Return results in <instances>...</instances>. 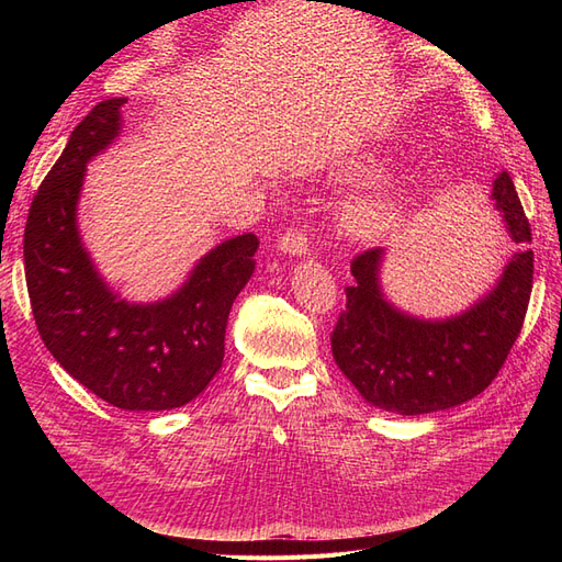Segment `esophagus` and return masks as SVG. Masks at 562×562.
I'll list each match as a JSON object with an SVG mask.
<instances>
[{"label":"esophagus","instance_id":"esophagus-1","mask_svg":"<svg viewBox=\"0 0 562 562\" xmlns=\"http://www.w3.org/2000/svg\"><path fill=\"white\" fill-rule=\"evenodd\" d=\"M279 250L288 252V255H297V258H302V255H307V250H310V234L304 232L302 227H291L281 236Z\"/></svg>","mask_w":562,"mask_h":562}]
</instances>
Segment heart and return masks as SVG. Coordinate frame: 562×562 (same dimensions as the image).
<instances>
[{
	"label": "heart",
	"mask_w": 562,
	"mask_h": 562,
	"mask_svg": "<svg viewBox=\"0 0 562 562\" xmlns=\"http://www.w3.org/2000/svg\"><path fill=\"white\" fill-rule=\"evenodd\" d=\"M394 217H396V211L389 201L370 199V201L356 203V206L349 209L347 227L356 236H375L384 232Z\"/></svg>",
	"instance_id": "heart-1"
}]
</instances>
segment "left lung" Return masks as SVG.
I'll use <instances>...</instances> for the list:
<instances>
[{"label": "left lung", "mask_w": 562, "mask_h": 562, "mask_svg": "<svg viewBox=\"0 0 562 562\" xmlns=\"http://www.w3.org/2000/svg\"><path fill=\"white\" fill-rule=\"evenodd\" d=\"M492 199L516 246L530 244L527 220L512 176L499 173ZM382 248L351 260L353 285L330 335L333 359L361 396L389 413L424 415L479 396L497 378L520 335L532 293L535 252H516L495 291L462 316L419 321L382 297Z\"/></svg>", "instance_id": "left-lung-1"}]
</instances>
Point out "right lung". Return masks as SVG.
<instances>
[{
  "label": "right lung",
  "instance_id": "1",
  "mask_svg": "<svg viewBox=\"0 0 562 562\" xmlns=\"http://www.w3.org/2000/svg\"><path fill=\"white\" fill-rule=\"evenodd\" d=\"M124 103L110 98L83 116L42 180L23 236L25 281L54 359L110 405L155 413L196 398L223 366L229 310L260 241L241 234L220 244L164 302L116 300L79 244L75 213L83 168L116 138Z\"/></svg>",
  "mask_w": 562,
  "mask_h": 562
}]
</instances>
